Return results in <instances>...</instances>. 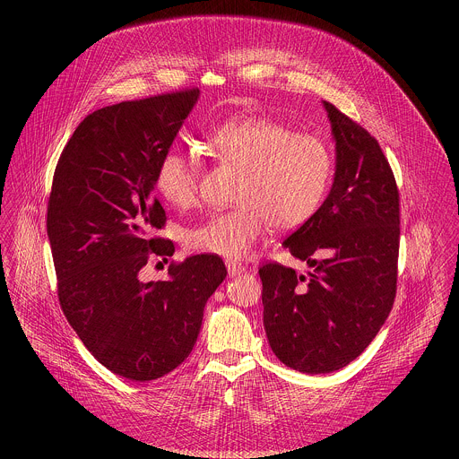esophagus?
I'll return each mask as SVG.
<instances>
[{
	"label": "esophagus",
	"mask_w": 459,
	"mask_h": 459,
	"mask_svg": "<svg viewBox=\"0 0 459 459\" xmlns=\"http://www.w3.org/2000/svg\"><path fill=\"white\" fill-rule=\"evenodd\" d=\"M226 268H228V275L230 277H237V275L247 272V266H244L242 263L226 262Z\"/></svg>",
	"instance_id": "esophagus-1"
}]
</instances>
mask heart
<instances>
[{
	"instance_id": "b5f03b06",
	"label": "heart",
	"mask_w": 459,
	"mask_h": 459,
	"mask_svg": "<svg viewBox=\"0 0 459 459\" xmlns=\"http://www.w3.org/2000/svg\"><path fill=\"white\" fill-rule=\"evenodd\" d=\"M221 162L240 169L237 204L208 215L187 230L191 251L226 260L246 258L268 228L295 230L306 224L327 195L333 159L327 143L263 115L235 117L210 134ZM196 153L169 148L155 169L159 196L175 208H189L199 195Z\"/></svg>"
}]
</instances>
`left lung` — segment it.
<instances>
[{
	"label": "left lung",
	"mask_w": 459,
	"mask_h": 459,
	"mask_svg": "<svg viewBox=\"0 0 459 459\" xmlns=\"http://www.w3.org/2000/svg\"><path fill=\"white\" fill-rule=\"evenodd\" d=\"M335 169L316 213L282 246L306 275L260 268L263 325L288 368L322 375L355 360L385 324L395 297L399 195L378 141L324 100Z\"/></svg>",
	"instance_id": "obj_1"
}]
</instances>
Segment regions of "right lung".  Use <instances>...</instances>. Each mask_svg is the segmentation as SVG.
Instances as JSON below:
<instances>
[{
  "mask_svg": "<svg viewBox=\"0 0 459 459\" xmlns=\"http://www.w3.org/2000/svg\"><path fill=\"white\" fill-rule=\"evenodd\" d=\"M197 99L187 90L88 115L53 178L48 237L62 309L90 353L132 382L160 378L189 357L204 304L228 273L219 256L197 255L171 263L166 281L139 279L152 258L175 253L173 242L152 238L166 222L153 178Z\"/></svg>",
  "mask_w": 459,
  "mask_h": 459,
  "instance_id": "1",
  "label": "right lung"
}]
</instances>
